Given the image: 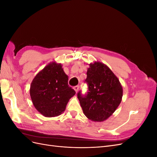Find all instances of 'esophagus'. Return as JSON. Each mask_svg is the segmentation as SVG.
Returning a JSON list of instances; mask_svg holds the SVG:
<instances>
[{"label":"esophagus","instance_id":"1","mask_svg":"<svg viewBox=\"0 0 157 157\" xmlns=\"http://www.w3.org/2000/svg\"><path fill=\"white\" fill-rule=\"evenodd\" d=\"M73 89L75 90L76 92H78V89H79V86H75V87L73 88Z\"/></svg>","mask_w":157,"mask_h":157}]
</instances>
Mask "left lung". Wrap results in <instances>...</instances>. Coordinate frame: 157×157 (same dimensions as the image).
I'll return each mask as SVG.
<instances>
[{
    "mask_svg": "<svg viewBox=\"0 0 157 157\" xmlns=\"http://www.w3.org/2000/svg\"><path fill=\"white\" fill-rule=\"evenodd\" d=\"M86 81L88 92L77 94L83 113L88 119L103 122L111 117L122 101L123 89L119 79L108 66L100 61L89 64Z\"/></svg>",
    "mask_w": 157,
    "mask_h": 157,
    "instance_id": "obj_1",
    "label": "left lung"
}]
</instances>
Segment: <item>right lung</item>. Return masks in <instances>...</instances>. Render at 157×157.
<instances>
[{
	"instance_id": "right-lung-1",
	"label": "right lung",
	"mask_w": 157,
	"mask_h": 157,
	"mask_svg": "<svg viewBox=\"0 0 157 157\" xmlns=\"http://www.w3.org/2000/svg\"><path fill=\"white\" fill-rule=\"evenodd\" d=\"M33 105L46 117L60 115L75 91L68 85L61 63L52 61L36 74L30 86Z\"/></svg>"
}]
</instances>
